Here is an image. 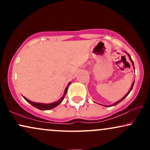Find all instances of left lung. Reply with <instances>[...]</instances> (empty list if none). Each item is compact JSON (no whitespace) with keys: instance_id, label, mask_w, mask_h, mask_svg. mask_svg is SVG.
<instances>
[{"instance_id":"1","label":"left lung","mask_w":150,"mask_h":150,"mask_svg":"<svg viewBox=\"0 0 150 150\" xmlns=\"http://www.w3.org/2000/svg\"><path fill=\"white\" fill-rule=\"evenodd\" d=\"M127 54H128V56H129V58H130V61H131V62H132V66H133V68H134V70H135V67H134V63H133V61H132V60L131 59V57H130V55H129V54H128V53H127ZM134 82H135V81H133V82H132V83L131 87H130V89H129V91H128V93H127V94H125V95L124 96V97H123V98H122V99H120V100H119V101H116V102H115V103H114V104H113L112 105H109V106H116V104H118V103H120V101H123V99H125V97H127V96H128V94H129V93H130V91H131V90H132V87H133V85H134ZM103 106H104V105H103Z\"/></svg>"}]
</instances>
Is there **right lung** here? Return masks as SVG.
I'll list each match as a JSON object with an SVG mask.
<instances>
[{"label":"right lung","instance_id":"1","mask_svg":"<svg viewBox=\"0 0 150 150\" xmlns=\"http://www.w3.org/2000/svg\"><path fill=\"white\" fill-rule=\"evenodd\" d=\"M70 82L68 83V86H67V87L65 88L64 94H63V97H62L58 101H55V102L51 103V104H43V103H36V102H34V101H30L29 99H27V98H25V97H24V99H25V100L27 101V102L30 103V104L31 105H32L34 107L39 108V109H40V110H49V109H51V108H53L54 107H56V106H57L58 104H61V101L63 100V99H64V97H65V94H66V93H67V91H68V86L70 85Z\"/></svg>","mask_w":150,"mask_h":150}]
</instances>
